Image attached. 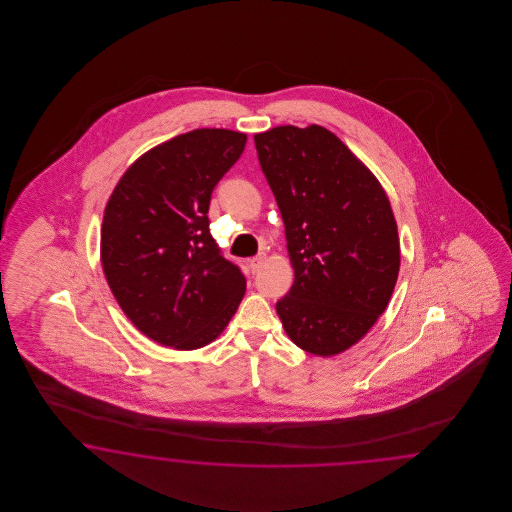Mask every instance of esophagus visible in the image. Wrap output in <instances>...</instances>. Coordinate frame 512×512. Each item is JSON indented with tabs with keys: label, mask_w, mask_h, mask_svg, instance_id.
Instances as JSON below:
<instances>
[{
	"label": "esophagus",
	"mask_w": 512,
	"mask_h": 512,
	"mask_svg": "<svg viewBox=\"0 0 512 512\" xmlns=\"http://www.w3.org/2000/svg\"><path fill=\"white\" fill-rule=\"evenodd\" d=\"M264 261H266V253H259L257 257H253V259L249 261V266H251L253 272H257V270L263 266Z\"/></svg>",
	"instance_id": "1"
}]
</instances>
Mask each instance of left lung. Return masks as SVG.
I'll return each mask as SVG.
<instances>
[{
  "instance_id": "obj_1",
  "label": "left lung",
  "mask_w": 512,
  "mask_h": 512,
  "mask_svg": "<svg viewBox=\"0 0 512 512\" xmlns=\"http://www.w3.org/2000/svg\"><path fill=\"white\" fill-rule=\"evenodd\" d=\"M253 139L295 268L291 291L276 304L279 319L300 349L338 355L387 310L398 279L387 193L321 125H279Z\"/></svg>"
}]
</instances>
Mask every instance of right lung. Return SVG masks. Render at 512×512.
Returning <instances> with one entry per match:
<instances>
[{
    "label": "right lung",
    "instance_id": "obj_1",
    "mask_svg": "<svg viewBox=\"0 0 512 512\" xmlns=\"http://www.w3.org/2000/svg\"><path fill=\"white\" fill-rule=\"evenodd\" d=\"M248 135L193 129L139 157L110 195L101 264L120 308L148 338L182 351L229 325L246 278L210 234L212 191Z\"/></svg>",
    "mask_w": 512,
    "mask_h": 512
}]
</instances>
